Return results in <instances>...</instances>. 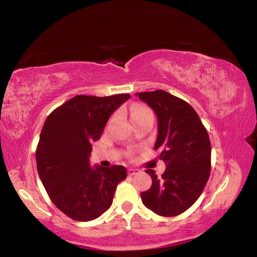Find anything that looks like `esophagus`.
I'll list each match as a JSON object with an SVG mask.
<instances>
[{
  "label": "esophagus",
  "mask_w": 257,
  "mask_h": 257,
  "mask_svg": "<svg viewBox=\"0 0 257 257\" xmlns=\"http://www.w3.org/2000/svg\"><path fill=\"white\" fill-rule=\"evenodd\" d=\"M127 172H128V175H131V176L137 175V174H140V173H141V171H140L139 169H136V168H128Z\"/></svg>",
  "instance_id": "1"
}]
</instances>
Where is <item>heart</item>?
I'll use <instances>...</instances> for the list:
<instances>
[{
    "label": "heart",
    "instance_id": "obj_1",
    "mask_svg": "<svg viewBox=\"0 0 257 257\" xmlns=\"http://www.w3.org/2000/svg\"><path fill=\"white\" fill-rule=\"evenodd\" d=\"M146 114H153L152 111L148 107H146V106L135 105L131 108V119L143 117V116H146Z\"/></svg>",
    "mask_w": 257,
    "mask_h": 257
}]
</instances>
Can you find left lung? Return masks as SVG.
<instances>
[{
    "label": "left lung",
    "mask_w": 257,
    "mask_h": 257,
    "mask_svg": "<svg viewBox=\"0 0 257 257\" xmlns=\"http://www.w3.org/2000/svg\"><path fill=\"white\" fill-rule=\"evenodd\" d=\"M157 116L155 150L166 163L158 179L154 170L146 172L152 186L141 192L145 206L163 217L178 216L196 202L210 173V141L198 113L184 100L164 90L137 92Z\"/></svg>",
    "instance_id": "8db88e82"
}]
</instances>
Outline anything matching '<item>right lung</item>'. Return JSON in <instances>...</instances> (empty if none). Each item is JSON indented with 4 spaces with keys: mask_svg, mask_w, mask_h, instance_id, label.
Instances as JSON below:
<instances>
[{
    "mask_svg": "<svg viewBox=\"0 0 257 257\" xmlns=\"http://www.w3.org/2000/svg\"><path fill=\"white\" fill-rule=\"evenodd\" d=\"M130 98L76 95L44 122L36 150L39 178L54 205L73 220L85 222L105 213L127 176L123 166L91 167L89 156L110 114Z\"/></svg>",
    "mask_w": 257,
    "mask_h": 257,
    "instance_id": "right-lung-1",
    "label": "right lung"
}]
</instances>
